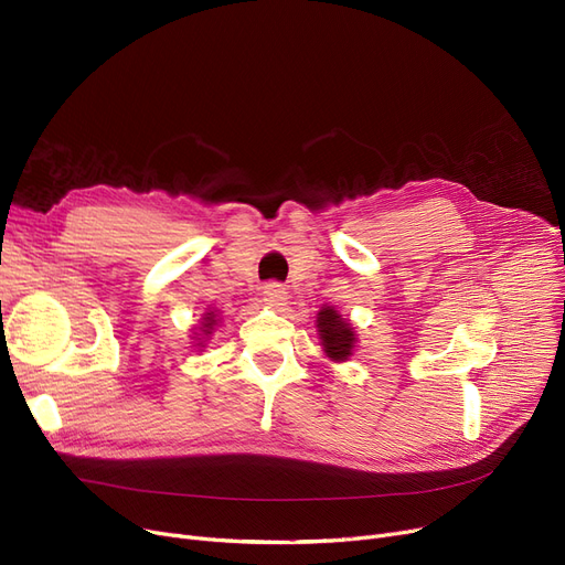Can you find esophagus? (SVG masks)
<instances>
[{
    "label": "esophagus",
    "mask_w": 565,
    "mask_h": 565,
    "mask_svg": "<svg viewBox=\"0 0 565 565\" xmlns=\"http://www.w3.org/2000/svg\"><path fill=\"white\" fill-rule=\"evenodd\" d=\"M286 300H288V295H286V288L281 284L273 281V284L263 286V302L270 309H281L286 305Z\"/></svg>",
    "instance_id": "esophagus-1"
}]
</instances>
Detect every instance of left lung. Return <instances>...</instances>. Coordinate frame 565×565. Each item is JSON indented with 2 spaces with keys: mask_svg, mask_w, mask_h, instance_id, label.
Here are the masks:
<instances>
[{
  "mask_svg": "<svg viewBox=\"0 0 565 565\" xmlns=\"http://www.w3.org/2000/svg\"><path fill=\"white\" fill-rule=\"evenodd\" d=\"M316 322L324 354H328L332 362H345L352 354L354 341H358L352 324L345 318H341V313L334 307L328 305L318 311Z\"/></svg>",
  "mask_w": 565,
  "mask_h": 565,
  "instance_id": "8db88e82",
  "label": "left lung"
}]
</instances>
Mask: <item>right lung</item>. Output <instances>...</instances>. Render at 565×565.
I'll return each mask as SVG.
<instances>
[{"mask_svg": "<svg viewBox=\"0 0 565 565\" xmlns=\"http://www.w3.org/2000/svg\"><path fill=\"white\" fill-rule=\"evenodd\" d=\"M203 322H201V332L207 337V334H213V328H215V324H217V313L215 311H205L203 313V318H201ZM201 345V343H199Z\"/></svg>", "mask_w": 565, "mask_h": 565, "instance_id": "add662e5", "label": "right lung"}]
</instances>
